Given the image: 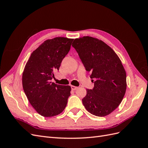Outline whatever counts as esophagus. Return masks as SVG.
<instances>
[{
  "instance_id": "34e87169",
  "label": "esophagus",
  "mask_w": 148,
  "mask_h": 148,
  "mask_svg": "<svg viewBox=\"0 0 148 148\" xmlns=\"http://www.w3.org/2000/svg\"><path fill=\"white\" fill-rule=\"evenodd\" d=\"M71 88L72 90H77V89L78 88V87L75 86H71Z\"/></svg>"
}]
</instances>
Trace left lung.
I'll return each mask as SVG.
<instances>
[{"label":"left lung","mask_w":148,"mask_h":148,"mask_svg":"<svg viewBox=\"0 0 148 148\" xmlns=\"http://www.w3.org/2000/svg\"><path fill=\"white\" fill-rule=\"evenodd\" d=\"M72 46L85 69L91 73L90 78L95 79L92 89H86L83 104L94 115L110 114L117 108L126 91L127 75L122 62L112 49L96 38L75 39Z\"/></svg>","instance_id":"8db88e82"}]
</instances>
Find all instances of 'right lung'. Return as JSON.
Masks as SVG:
<instances>
[{"instance_id": "1", "label": "right lung", "mask_w": 148, "mask_h": 148, "mask_svg": "<svg viewBox=\"0 0 148 148\" xmlns=\"http://www.w3.org/2000/svg\"><path fill=\"white\" fill-rule=\"evenodd\" d=\"M73 41L63 37L46 40L32 52L25 65L22 76L24 92L31 105L43 117L59 115L66 106L71 87L51 81Z\"/></svg>"}]
</instances>
